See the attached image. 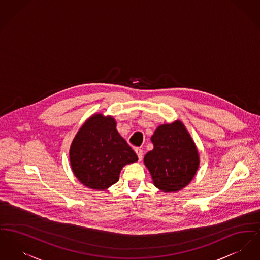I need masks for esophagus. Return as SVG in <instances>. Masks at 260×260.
I'll return each mask as SVG.
<instances>
[{"instance_id":"obj_1","label":"esophagus","mask_w":260,"mask_h":260,"mask_svg":"<svg viewBox=\"0 0 260 260\" xmlns=\"http://www.w3.org/2000/svg\"><path fill=\"white\" fill-rule=\"evenodd\" d=\"M136 153H137V155H138V160L139 161H141L142 160V155H143V151H142V149H140V148H136Z\"/></svg>"}]
</instances>
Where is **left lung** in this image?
<instances>
[{"instance_id": "8db88e82", "label": "left lung", "mask_w": 260, "mask_h": 260, "mask_svg": "<svg viewBox=\"0 0 260 260\" xmlns=\"http://www.w3.org/2000/svg\"><path fill=\"white\" fill-rule=\"evenodd\" d=\"M154 148L144 156L153 183L164 192H175L193 179L199 166L194 141L181 121L159 125L151 137Z\"/></svg>"}]
</instances>
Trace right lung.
<instances>
[{
    "mask_svg": "<svg viewBox=\"0 0 260 260\" xmlns=\"http://www.w3.org/2000/svg\"><path fill=\"white\" fill-rule=\"evenodd\" d=\"M111 116L95 114L77 132L70 148V161L77 180L87 187L105 190L117 183L122 167L138 160L120 136Z\"/></svg>",
    "mask_w": 260,
    "mask_h": 260,
    "instance_id": "1",
    "label": "right lung"
}]
</instances>
